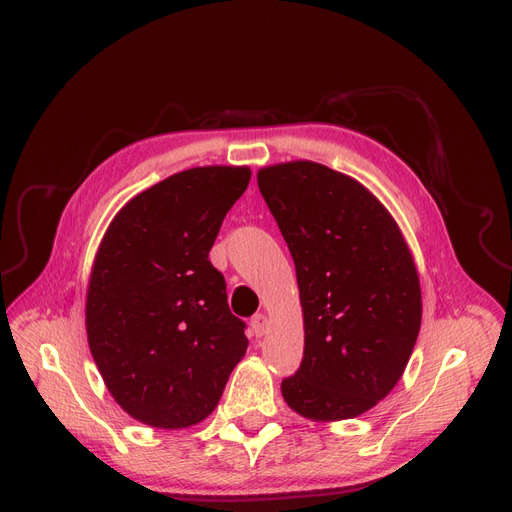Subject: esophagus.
Here are the masks:
<instances>
[{
	"mask_svg": "<svg viewBox=\"0 0 512 512\" xmlns=\"http://www.w3.org/2000/svg\"><path fill=\"white\" fill-rule=\"evenodd\" d=\"M251 330H253V334H255L257 338L265 336L267 330H270V319H267V315H263V313L253 315V319H251Z\"/></svg>",
	"mask_w": 512,
	"mask_h": 512,
	"instance_id": "34e87169",
	"label": "esophagus"
}]
</instances>
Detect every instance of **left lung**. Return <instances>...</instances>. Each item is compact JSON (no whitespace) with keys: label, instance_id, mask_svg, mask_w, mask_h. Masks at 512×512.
<instances>
[{"label":"left lung","instance_id":"1","mask_svg":"<svg viewBox=\"0 0 512 512\" xmlns=\"http://www.w3.org/2000/svg\"><path fill=\"white\" fill-rule=\"evenodd\" d=\"M297 267L305 319L301 367L282 380L292 411L353 419L386 398L421 328L411 251L388 209L363 184L315 161L257 172Z\"/></svg>","mask_w":512,"mask_h":512}]
</instances>
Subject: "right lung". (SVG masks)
<instances>
[{
    "label": "right lung",
    "mask_w": 512,
    "mask_h": 512,
    "mask_svg": "<svg viewBox=\"0 0 512 512\" xmlns=\"http://www.w3.org/2000/svg\"><path fill=\"white\" fill-rule=\"evenodd\" d=\"M249 168L178 172L128 201L107 228L87 290V338L101 378L137 421H203L245 357L247 324L228 307L209 251Z\"/></svg>",
    "instance_id": "right-lung-1"
}]
</instances>
